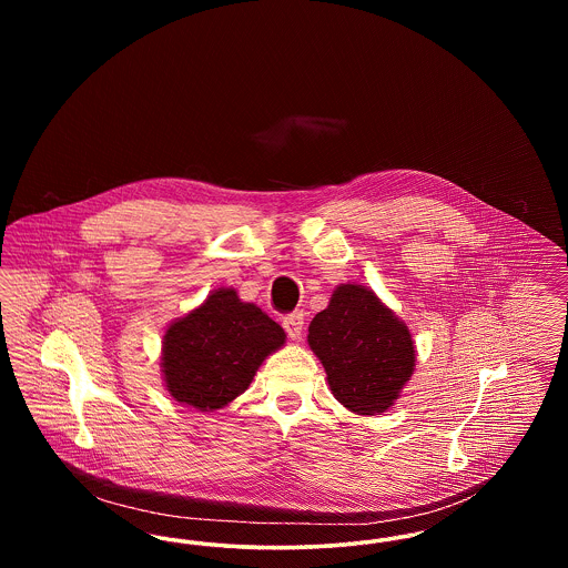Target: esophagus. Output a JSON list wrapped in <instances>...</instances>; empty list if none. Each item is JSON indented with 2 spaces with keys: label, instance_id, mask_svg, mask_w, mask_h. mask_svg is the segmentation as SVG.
Returning a JSON list of instances; mask_svg holds the SVG:
<instances>
[{
  "label": "esophagus",
  "instance_id": "obj_1",
  "mask_svg": "<svg viewBox=\"0 0 568 568\" xmlns=\"http://www.w3.org/2000/svg\"><path fill=\"white\" fill-rule=\"evenodd\" d=\"M283 327H285V332H287L290 338L297 341V338L302 336V329H304V315H302L300 311L285 315V317H283Z\"/></svg>",
  "mask_w": 568,
  "mask_h": 568
}]
</instances>
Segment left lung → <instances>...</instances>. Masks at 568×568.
Here are the masks:
<instances>
[{"label":"left lung","instance_id":"obj_1","mask_svg":"<svg viewBox=\"0 0 568 568\" xmlns=\"http://www.w3.org/2000/svg\"><path fill=\"white\" fill-rule=\"evenodd\" d=\"M308 345L336 400L359 415L394 405L415 366L408 327L362 285H341L332 294L308 325Z\"/></svg>","mask_w":568,"mask_h":568}]
</instances>
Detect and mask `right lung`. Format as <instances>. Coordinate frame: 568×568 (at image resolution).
Wrapping results in <instances>:
<instances>
[{"label": "right lung", "instance_id": "add662e5", "mask_svg": "<svg viewBox=\"0 0 568 568\" xmlns=\"http://www.w3.org/2000/svg\"><path fill=\"white\" fill-rule=\"evenodd\" d=\"M285 343L283 327L234 290H216L206 302L168 327L163 378L181 405L215 410L241 396L255 371Z\"/></svg>", "mask_w": 568, "mask_h": 568}]
</instances>
